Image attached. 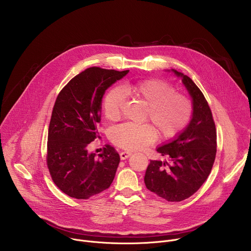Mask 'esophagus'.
<instances>
[{
  "label": "esophagus",
  "mask_w": 251,
  "mask_h": 251,
  "mask_svg": "<svg viewBox=\"0 0 251 251\" xmlns=\"http://www.w3.org/2000/svg\"><path fill=\"white\" fill-rule=\"evenodd\" d=\"M131 155H132V153H131V152L123 151V152H121V153H120V158H121V160H126V159H127V158H129Z\"/></svg>",
  "instance_id": "1"
}]
</instances>
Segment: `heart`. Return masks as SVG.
<instances>
[{"instance_id": "b5f03b06", "label": "heart", "mask_w": 251, "mask_h": 251, "mask_svg": "<svg viewBox=\"0 0 251 251\" xmlns=\"http://www.w3.org/2000/svg\"><path fill=\"white\" fill-rule=\"evenodd\" d=\"M126 95L146 107L144 119L152 123L160 137L170 138L180 132L190 121L192 106L190 101L175 94L172 86L158 79L138 83H127L122 87ZM120 88H113L103 102L105 117L110 121L120 118L125 96ZM109 138L116 146L134 151L151 144L156 139V132L147 124H120L109 132Z\"/></svg>"}]
</instances>
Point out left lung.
Masks as SVG:
<instances>
[{
    "label": "left lung",
    "mask_w": 251,
    "mask_h": 251,
    "mask_svg": "<svg viewBox=\"0 0 251 251\" xmlns=\"http://www.w3.org/2000/svg\"><path fill=\"white\" fill-rule=\"evenodd\" d=\"M192 98L193 112L188 125L156 148L167 157L150 161L144 182L146 188L168 201H181L193 196L207 178L217 153V131L209 106L195 82L176 69Z\"/></svg>",
    "instance_id": "left-lung-1"
}]
</instances>
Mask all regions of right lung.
I'll list each match as a JSON object with an SVG mask.
<instances>
[{
  "label": "right lung",
  "mask_w": 251,
  "mask_h": 251,
  "mask_svg": "<svg viewBox=\"0 0 251 251\" xmlns=\"http://www.w3.org/2000/svg\"><path fill=\"white\" fill-rule=\"evenodd\" d=\"M129 70L89 67L71 79L58 94L48 136V167L52 181L67 196L86 200L108 189L120 162L111 146L95 158L87 146L100 138L102 98Z\"/></svg>",
  "instance_id": "1"
}]
</instances>
